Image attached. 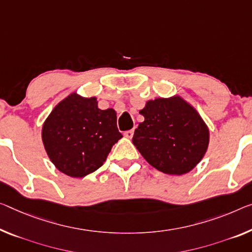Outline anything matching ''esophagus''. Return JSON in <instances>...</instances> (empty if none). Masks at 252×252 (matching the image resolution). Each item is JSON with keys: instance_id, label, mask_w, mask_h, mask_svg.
I'll use <instances>...</instances> for the list:
<instances>
[{"instance_id": "34e87169", "label": "esophagus", "mask_w": 252, "mask_h": 252, "mask_svg": "<svg viewBox=\"0 0 252 252\" xmlns=\"http://www.w3.org/2000/svg\"><path fill=\"white\" fill-rule=\"evenodd\" d=\"M133 135H134V130L133 129L127 130V131H125V133H124V136H125L126 138H131V137H133Z\"/></svg>"}]
</instances>
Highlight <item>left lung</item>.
I'll list each match as a JSON object with an SVG mask.
<instances>
[{"label": "left lung", "instance_id": "8db88e82", "mask_svg": "<svg viewBox=\"0 0 252 252\" xmlns=\"http://www.w3.org/2000/svg\"><path fill=\"white\" fill-rule=\"evenodd\" d=\"M139 114L144 122L135 129L133 144L153 168L181 176L202 161L210 144V129L183 96L149 100Z\"/></svg>", "mask_w": 252, "mask_h": 252}]
</instances>
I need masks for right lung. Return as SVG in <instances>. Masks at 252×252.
I'll return each instance as SVG.
<instances>
[{
	"label": "right lung",
	"instance_id": "obj_1",
	"mask_svg": "<svg viewBox=\"0 0 252 252\" xmlns=\"http://www.w3.org/2000/svg\"><path fill=\"white\" fill-rule=\"evenodd\" d=\"M123 135L117 114L102 110L95 96L72 92L54 107L41 128V139L56 169L72 178H83L99 169Z\"/></svg>",
	"mask_w": 252,
	"mask_h": 252
}]
</instances>
